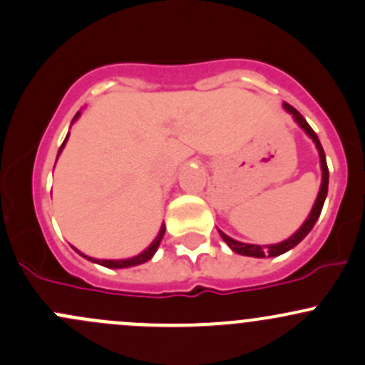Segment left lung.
Wrapping results in <instances>:
<instances>
[{
    "label": "left lung",
    "mask_w": 365,
    "mask_h": 365,
    "mask_svg": "<svg viewBox=\"0 0 365 365\" xmlns=\"http://www.w3.org/2000/svg\"><path fill=\"white\" fill-rule=\"evenodd\" d=\"M284 108H287L288 112H290L292 115H294V119L297 121V125L302 128L304 131H306L307 135H309L311 138H313V142L317 144L318 148V153H320V165H322V186H320V193H318L317 197V202H314L313 209H311V214L309 217H307L306 221H304L302 227L299 228V230L295 232L292 237H288L287 240H283V242L279 244H270V246H258V244H244V242H239V240L228 237L227 234H223V232L220 230V235L221 239L225 240V242L228 244V247H230L232 251H235V253L239 255H244V257H255V258H265V257H279V255L287 253L288 250H292V247H295L297 244L300 242L304 237H306L307 234L311 232V228L314 227V223H317V220L320 217V212L323 209V204H325V198H327V191H329V167H327V160H325V153H323V148L320 144V138H318V135L314 133L313 128L307 125L306 119L300 115V112L297 110V108L292 107V105L284 103Z\"/></svg>",
    "instance_id": "1"
}]
</instances>
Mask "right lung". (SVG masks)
Listing matches in <instances>:
<instances>
[{"label":"right lung","mask_w":365,"mask_h":365,"mask_svg":"<svg viewBox=\"0 0 365 365\" xmlns=\"http://www.w3.org/2000/svg\"><path fill=\"white\" fill-rule=\"evenodd\" d=\"M78 114H81V112H77V114H75L73 121H75V119L78 118ZM73 121H71V123H73ZM66 140H68V135H66L65 142H63V144H61V148H59V153H61V151H63V148H65ZM59 153H58V156H59ZM163 234H165V225H161L160 232H158L156 239L153 240V242H151V246H149L148 250H144V251H142L140 255H137V257H133V258H126V260H96V258H89V257H86V255H82L81 251H77V253H81L82 257H84V258H88V260H91V262H95V264H100V265H103V267H108V269H125V267L140 265V264H144V262L151 260V258H153V255L156 253L158 246H160L161 239H163Z\"/></svg>","instance_id":"obj_1"}]
</instances>
